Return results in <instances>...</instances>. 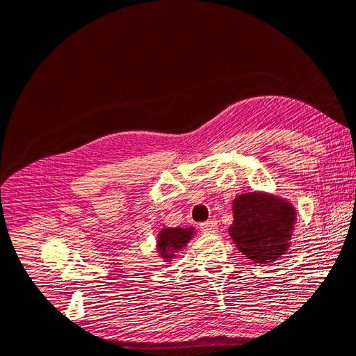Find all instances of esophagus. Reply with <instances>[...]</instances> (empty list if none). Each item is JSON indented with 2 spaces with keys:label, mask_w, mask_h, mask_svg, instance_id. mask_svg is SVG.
<instances>
[{
  "label": "esophagus",
  "mask_w": 356,
  "mask_h": 356,
  "mask_svg": "<svg viewBox=\"0 0 356 356\" xmlns=\"http://www.w3.org/2000/svg\"><path fill=\"white\" fill-rule=\"evenodd\" d=\"M217 229H218V224L215 220H209L207 222L200 224V230L203 233H215V232H217Z\"/></svg>",
  "instance_id": "1"
}]
</instances>
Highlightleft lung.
Returning a JSON list of instances; mask_svg holds the SVG:
<instances>
[{
    "label": "left lung",
    "mask_w": 356,
    "mask_h": 356,
    "mask_svg": "<svg viewBox=\"0 0 356 356\" xmlns=\"http://www.w3.org/2000/svg\"><path fill=\"white\" fill-rule=\"evenodd\" d=\"M233 213L229 234L250 260L268 263L286 251L296 222L289 202L267 193H248L234 199Z\"/></svg>",
    "instance_id": "1"
}]
</instances>
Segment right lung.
<instances>
[{
    "label": "right lung",
    "instance_id": "add662e5",
    "mask_svg": "<svg viewBox=\"0 0 356 356\" xmlns=\"http://www.w3.org/2000/svg\"><path fill=\"white\" fill-rule=\"evenodd\" d=\"M195 234V230L193 227L188 229H161L159 233V239H157V248L160 255L165 258L166 261H169L170 258H174L178 251H181L182 248L187 245V242L193 238Z\"/></svg>",
    "mask_w": 356,
    "mask_h": 356
}]
</instances>
